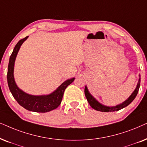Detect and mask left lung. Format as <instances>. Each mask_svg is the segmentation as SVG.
Returning a JSON list of instances; mask_svg holds the SVG:
<instances>
[{
    "label": "left lung",
    "instance_id": "1",
    "mask_svg": "<svg viewBox=\"0 0 147 147\" xmlns=\"http://www.w3.org/2000/svg\"><path fill=\"white\" fill-rule=\"evenodd\" d=\"M140 76L139 75V79H138L137 85H136V89H134V91H133L132 93L130 95V96L126 100H125L124 102H122V103H120V104L118 105H115V106H106V105H104L99 103V101H97L93 96H92L91 94L89 93L87 86H85V95L86 98L87 99L88 102L89 103V105H91L92 108L95 109V110L102 111V112H111V111H116L120 110V109L124 108L125 107L128 106V105L130 104L133 100H134L135 97H136V95H137L138 90H139V88H140Z\"/></svg>",
    "mask_w": 147,
    "mask_h": 147
}]
</instances>
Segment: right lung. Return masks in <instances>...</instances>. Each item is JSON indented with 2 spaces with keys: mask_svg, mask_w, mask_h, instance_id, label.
<instances>
[{
  "mask_svg": "<svg viewBox=\"0 0 147 147\" xmlns=\"http://www.w3.org/2000/svg\"><path fill=\"white\" fill-rule=\"evenodd\" d=\"M28 36L19 40L15 46L9 58L7 72V82L10 91L20 105L29 111L45 113L57 108L61 103L64 92L66 88L75 81V78L66 80L62 83L55 91L48 95H33L25 93L19 89L15 83L14 78V66L17 55L21 45Z\"/></svg>",
  "mask_w": 147,
  "mask_h": 147,
  "instance_id": "add662e5",
  "label": "right lung"
}]
</instances>
